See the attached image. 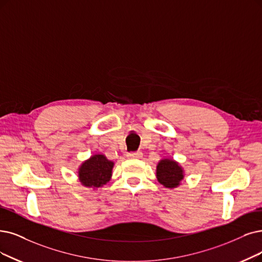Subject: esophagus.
<instances>
[{
	"label": "esophagus",
	"mask_w": 262,
	"mask_h": 262,
	"mask_svg": "<svg viewBox=\"0 0 262 262\" xmlns=\"http://www.w3.org/2000/svg\"><path fill=\"white\" fill-rule=\"evenodd\" d=\"M142 155H143V154H142L141 151H134V152H129V154H128V157H129V158L138 159V158H141Z\"/></svg>",
	"instance_id": "esophagus-1"
}]
</instances>
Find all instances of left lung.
<instances>
[{"label":"left lung","mask_w":262,"mask_h":262,"mask_svg":"<svg viewBox=\"0 0 262 262\" xmlns=\"http://www.w3.org/2000/svg\"><path fill=\"white\" fill-rule=\"evenodd\" d=\"M157 180L165 188H176L184 179V170L173 159H162L157 165Z\"/></svg>","instance_id":"left-lung-1"}]
</instances>
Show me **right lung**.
I'll return each instance as SVG.
<instances>
[{"label": "right lung", "instance_id": "add662e5", "mask_svg": "<svg viewBox=\"0 0 262 262\" xmlns=\"http://www.w3.org/2000/svg\"><path fill=\"white\" fill-rule=\"evenodd\" d=\"M114 162L104 155H93L82 162L78 169V179L81 185L89 188H100L110 182Z\"/></svg>", "mask_w": 262, "mask_h": 262}]
</instances>
